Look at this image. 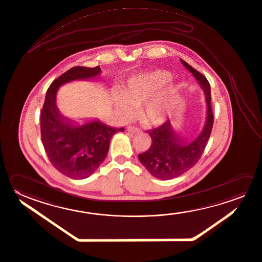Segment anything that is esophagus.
Returning a JSON list of instances; mask_svg holds the SVG:
<instances>
[{
    "label": "esophagus",
    "instance_id": "34e87169",
    "mask_svg": "<svg viewBox=\"0 0 262 262\" xmlns=\"http://www.w3.org/2000/svg\"><path fill=\"white\" fill-rule=\"evenodd\" d=\"M127 131L130 132V133H139L140 132V129L138 128V127H136V126H128L127 127Z\"/></svg>",
    "mask_w": 262,
    "mask_h": 262
}]
</instances>
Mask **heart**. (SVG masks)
Returning <instances> with one entry per match:
<instances>
[{
    "instance_id": "b5f03b06",
    "label": "heart",
    "mask_w": 262,
    "mask_h": 262,
    "mask_svg": "<svg viewBox=\"0 0 262 262\" xmlns=\"http://www.w3.org/2000/svg\"><path fill=\"white\" fill-rule=\"evenodd\" d=\"M171 77L170 72L163 70L142 72L130 76L122 90L124 99L119 98L116 100L120 114L124 117H130L135 112L134 106H140L146 102L141 112L143 120L152 124L166 122L171 114L173 101L178 95V89L170 85L156 95H153Z\"/></svg>"
}]
</instances>
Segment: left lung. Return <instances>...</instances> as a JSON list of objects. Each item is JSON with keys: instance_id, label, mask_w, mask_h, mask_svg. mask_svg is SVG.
Instances as JSON below:
<instances>
[{"instance_id": "obj_1", "label": "left lung", "mask_w": 262, "mask_h": 262, "mask_svg": "<svg viewBox=\"0 0 262 262\" xmlns=\"http://www.w3.org/2000/svg\"><path fill=\"white\" fill-rule=\"evenodd\" d=\"M184 67L192 73L204 91L207 115L204 126L195 138L187 140L179 136L168 120L158 128L148 131L151 146L147 151L138 155V159L148 172L157 179L169 180L180 176L199 162L208 143L213 125L211 96L209 81L200 72L180 59Z\"/></svg>"}]
</instances>
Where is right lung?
Wrapping results in <instances>:
<instances>
[{
	"mask_svg": "<svg viewBox=\"0 0 262 262\" xmlns=\"http://www.w3.org/2000/svg\"><path fill=\"white\" fill-rule=\"evenodd\" d=\"M100 73V67L69 69L51 84L41 110V140L49 161L72 179H85L94 173L107 156L113 136L124 130L98 119L78 124L58 110L56 96L60 86L72 81L94 80Z\"/></svg>",
	"mask_w": 262,
	"mask_h": 262,
	"instance_id": "1",
	"label": "right lung"
}]
</instances>
